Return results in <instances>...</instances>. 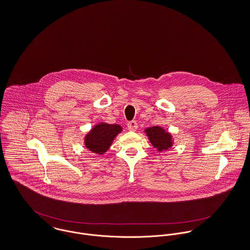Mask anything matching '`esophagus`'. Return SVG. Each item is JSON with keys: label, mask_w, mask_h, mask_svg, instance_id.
I'll list each match as a JSON object with an SVG mask.
<instances>
[{"label": "esophagus", "mask_w": 250, "mask_h": 250, "mask_svg": "<svg viewBox=\"0 0 250 250\" xmlns=\"http://www.w3.org/2000/svg\"><path fill=\"white\" fill-rule=\"evenodd\" d=\"M127 128H128V130H130V131H136L137 128H138V124H137V122H136V121L129 122V123L127 124Z\"/></svg>", "instance_id": "34e87169"}]
</instances>
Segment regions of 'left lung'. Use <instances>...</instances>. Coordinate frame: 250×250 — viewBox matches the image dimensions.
Here are the masks:
<instances>
[{
	"label": "left lung",
	"mask_w": 250,
	"mask_h": 250,
	"mask_svg": "<svg viewBox=\"0 0 250 250\" xmlns=\"http://www.w3.org/2000/svg\"><path fill=\"white\" fill-rule=\"evenodd\" d=\"M145 131L146 133V136L148 137L150 143L152 144L155 148H157L158 151L167 150L172 146L173 141L171 135L167 132L163 127L152 126V127L146 128Z\"/></svg>",
	"instance_id": "1"
}]
</instances>
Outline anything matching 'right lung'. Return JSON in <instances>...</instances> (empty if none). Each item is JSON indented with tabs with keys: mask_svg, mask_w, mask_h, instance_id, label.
<instances>
[{
	"mask_svg": "<svg viewBox=\"0 0 250 250\" xmlns=\"http://www.w3.org/2000/svg\"><path fill=\"white\" fill-rule=\"evenodd\" d=\"M122 131L119 125H108L101 123L95 125L84 138V145L91 152L102 154L111 146L114 138Z\"/></svg>",
	"mask_w": 250,
	"mask_h": 250,
	"instance_id": "obj_1",
	"label": "right lung"
}]
</instances>
